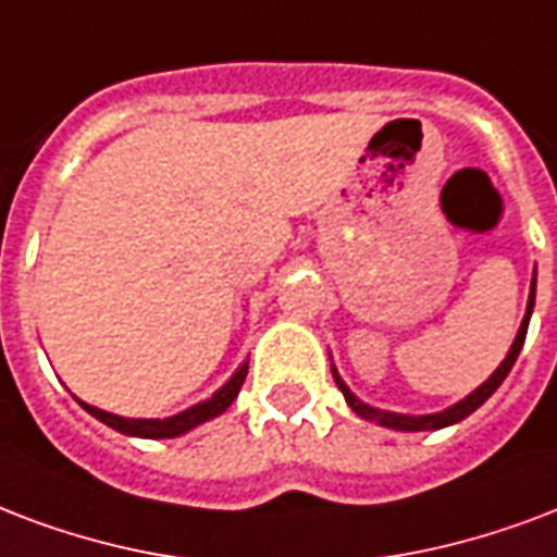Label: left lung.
<instances>
[{"label":"left lung","mask_w":557,"mask_h":557,"mask_svg":"<svg viewBox=\"0 0 557 557\" xmlns=\"http://www.w3.org/2000/svg\"><path fill=\"white\" fill-rule=\"evenodd\" d=\"M534 283L537 280H532V297H529V312H525L523 324H520V333H517L515 345H511V350H508V356H505V362L496 368L494 373H491V380L482 382L476 392L470 394L467 400L456 403L453 409L447 411H438V414H394V411H380V409H371V406H364V403H359L350 394V388H347L345 382H342V376L335 373L333 368V376H335V385L342 388V394H345L347 406L359 414V418L364 420H376V423H382V426H392V430H403V432H423V430H444V426H449V423H458V420H465L470 411H476L482 403L491 397V394L503 385V380L508 376V371L515 368L517 356H520V350H523V342H525V330H529V318H532V307H534Z\"/></svg>","instance_id":"left-lung-1"}]
</instances>
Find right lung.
I'll return each instance as SVG.
<instances>
[{
	"label": "right lung",
	"instance_id": "right-lung-1",
	"mask_svg": "<svg viewBox=\"0 0 557 557\" xmlns=\"http://www.w3.org/2000/svg\"><path fill=\"white\" fill-rule=\"evenodd\" d=\"M245 373H248V362L242 364L239 371L233 373L231 382L219 388V392L212 394L210 400L198 403L193 409L181 411L175 418H165V420H134V418H119V414H110V411H101L96 406H87V403H81L84 409L90 411L92 418H99L101 423H108L110 430L122 432V435H137V438H175V435H184L193 426L203 423V420L215 418V414H222L233 400H236V394H239L242 382H245Z\"/></svg>",
	"mask_w": 557,
	"mask_h": 557
}]
</instances>
